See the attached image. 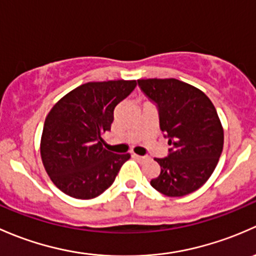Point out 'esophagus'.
Returning <instances> with one entry per match:
<instances>
[{"instance_id":"1","label":"esophagus","mask_w":256,"mask_h":256,"mask_svg":"<svg viewBox=\"0 0 256 256\" xmlns=\"http://www.w3.org/2000/svg\"><path fill=\"white\" fill-rule=\"evenodd\" d=\"M133 158H136V159H138V160L146 159V156H142V155H136V154H133Z\"/></svg>"}]
</instances>
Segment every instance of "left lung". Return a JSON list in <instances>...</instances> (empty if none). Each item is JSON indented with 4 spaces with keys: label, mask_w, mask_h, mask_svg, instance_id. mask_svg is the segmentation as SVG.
Here are the masks:
<instances>
[{
    "label": "left lung",
    "mask_w": 256,
    "mask_h": 256,
    "mask_svg": "<svg viewBox=\"0 0 256 256\" xmlns=\"http://www.w3.org/2000/svg\"><path fill=\"white\" fill-rule=\"evenodd\" d=\"M156 104L160 129L168 138V155L155 158L162 170L150 185L168 197L196 191L210 178L224 143L222 123L212 101L197 88L176 78L138 80Z\"/></svg>",
    "instance_id": "8db88e82"
}]
</instances>
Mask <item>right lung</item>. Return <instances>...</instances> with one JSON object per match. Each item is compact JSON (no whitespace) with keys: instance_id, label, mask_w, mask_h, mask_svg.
Returning a JSON list of instances; mask_svg holds the SVG:
<instances>
[{"instance_id":"add662e5","label":"right lung","mask_w":256,"mask_h":256,"mask_svg":"<svg viewBox=\"0 0 256 256\" xmlns=\"http://www.w3.org/2000/svg\"><path fill=\"white\" fill-rule=\"evenodd\" d=\"M136 86V80L84 84L50 110L40 155L50 180L60 191L74 198L91 200L114 182L130 155L110 152L104 136L110 130L116 106Z\"/></svg>"}]
</instances>
